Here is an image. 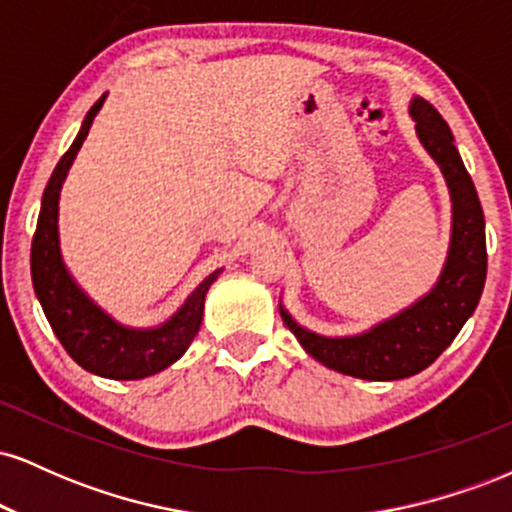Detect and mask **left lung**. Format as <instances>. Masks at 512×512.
Returning <instances> with one entry per match:
<instances>
[{
  "mask_svg": "<svg viewBox=\"0 0 512 512\" xmlns=\"http://www.w3.org/2000/svg\"><path fill=\"white\" fill-rule=\"evenodd\" d=\"M409 113L416 134L443 170L452 199V236L438 284L407 310L356 337H322L298 325L281 310V320L322 366L363 380H399L421 373L443 354L477 308L486 281L484 211L455 149L448 122L424 98H414Z\"/></svg>",
  "mask_w": 512,
  "mask_h": 512,
  "instance_id": "1",
  "label": "left lung"
}]
</instances>
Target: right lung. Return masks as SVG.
<instances>
[{"instance_id": "right-lung-1", "label": "right lung", "mask_w": 512, "mask_h": 512, "mask_svg": "<svg viewBox=\"0 0 512 512\" xmlns=\"http://www.w3.org/2000/svg\"><path fill=\"white\" fill-rule=\"evenodd\" d=\"M103 101L105 96L98 98L96 105L88 110L81 132L76 134L74 144L52 170V178L45 187L38 228H35L31 245V276L35 296L43 305L52 332L81 368L110 380H139L161 373L185 354L202 325L204 296L221 269L209 274L178 313L154 330H132V327L120 325L76 286L60 255L57 204H60V190L67 170L76 158V151L84 144Z\"/></svg>"}]
</instances>
